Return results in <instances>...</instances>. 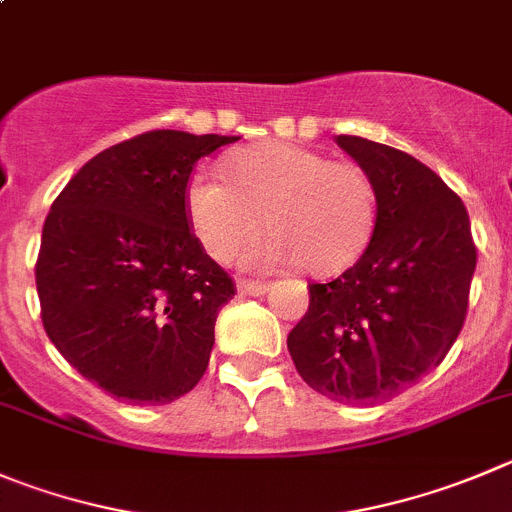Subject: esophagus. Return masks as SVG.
<instances>
[{"label":"esophagus","instance_id":"34e87169","mask_svg":"<svg viewBox=\"0 0 512 512\" xmlns=\"http://www.w3.org/2000/svg\"><path fill=\"white\" fill-rule=\"evenodd\" d=\"M267 290H270V285L257 283V280H240V283H237V293L240 295H255V298H260Z\"/></svg>","mask_w":512,"mask_h":512}]
</instances>
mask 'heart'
<instances>
[{
	"instance_id": "b5f03b06",
	"label": "heart",
	"mask_w": 512,
	"mask_h": 512,
	"mask_svg": "<svg viewBox=\"0 0 512 512\" xmlns=\"http://www.w3.org/2000/svg\"><path fill=\"white\" fill-rule=\"evenodd\" d=\"M227 181L197 171L186 184L191 232L214 260L242 257L250 270L293 265L333 275L364 255L379 222V191L366 169L293 143H262L227 161Z\"/></svg>"
}]
</instances>
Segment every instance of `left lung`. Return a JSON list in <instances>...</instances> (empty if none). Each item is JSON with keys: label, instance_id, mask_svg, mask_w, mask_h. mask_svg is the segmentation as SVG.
<instances>
[{"label": "left lung", "instance_id": "left-lung-1", "mask_svg": "<svg viewBox=\"0 0 512 512\" xmlns=\"http://www.w3.org/2000/svg\"><path fill=\"white\" fill-rule=\"evenodd\" d=\"M336 143L374 179L379 222L356 265L308 285L288 351L318 394L379 404L442 364L457 341L477 250L465 204L429 166L361 136Z\"/></svg>", "mask_w": 512, "mask_h": 512}]
</instances>
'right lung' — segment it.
<instances>
[{
    "label": "right lung",
    "instance_id": "1",
    "mask_svg": "<svg viewBox=\"0 0 512 512\" xmlns=\"http://www.w3.org/2000/svg\"><path fill=\"white\" fill-rule=\"evenodd\" d=\"M240 136L148 131L105 148L52 204L35 278L42 326L73 369L128 404H169L209 366L232 278L189 232L199 159Z\"/></svg>",
    "mask_w": 512,
    "mask_h": 512
}]
</instances>
